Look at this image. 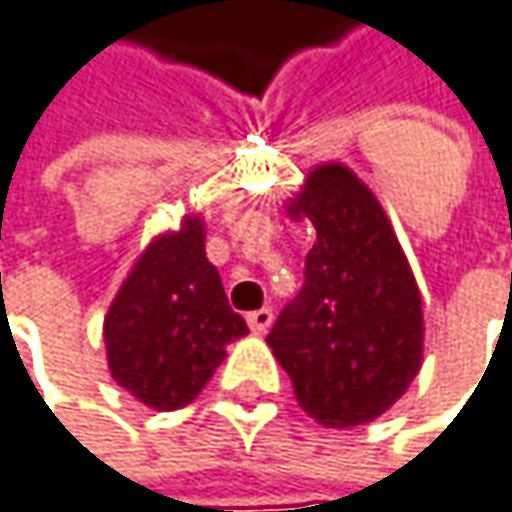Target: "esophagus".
Wrapping results in <instances>:
<instances>
[{"instance_id": "34e87169", "label": "esophagus", "mask_w": 512, "mask_h": 512, "mask_svg": "<svg viewBox=\"0 0 512 512\" xmlns=\"http://www.w3.org/2000/svg\"><path fill=\"white\" fill-rule=\"evenodd\" d=\"M247 325H250V331H253V334H265V331L274 325V313H271L268 307L253 310V313H247Z\"/></svg>"}]
</instances>
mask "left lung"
Returning a JSON list of instances; mask_svg holds the SVG:
<instances>
[{"label":"left lung","mask_w":512,"mask_h":512,"mask_svg":"<svg viewBox=\"0 0 512 512\" xmlns=\"http://www.w3.org/2000/svg\"><path fill=\"white\" fill-rule=\"evenodd\" d=\"M316 226L304 286L277 316L268 346L301 408L331 429L384 414L423 361L414 274L373 190L343 163L316 166L286 205Z\"/></svg>","instance_id":"obj_1"}]
</instances>
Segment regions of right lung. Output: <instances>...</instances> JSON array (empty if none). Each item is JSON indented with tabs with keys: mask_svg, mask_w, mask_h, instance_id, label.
Returning a JSON list of instances; mask_svg holds the SVG:
<instances>
[{
	"mask_svg": "<svg viewBox=\"0 0 512 512\" xmlns=\"http://www.w3.org/2000/svg\"><path fill=\"white\" fill-rule=\"evenodd\" d=\"M244 334L247 322L226 301L196 214L142 250L104 319L113 379L154 411L190 405Z\"/></svg>",
	"mask_w": 512,
	"mask_h": 512,
	"instance_id": "right-lung-1",
	"label": "right lung"
}]
</instances>
